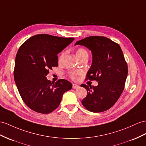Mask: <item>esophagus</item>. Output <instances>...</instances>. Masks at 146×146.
<instances>
[{"mask_svg":"<svg viewBox=\"0 0 146 146\" xmlns=\"http://www.w3.org/2000/svg\"><path fill=\"white\" fill-rule=\"evenodd\" d=\"M79 87H80V86H78V84H73V89H78Z\"/></svg>","mask_w":146,"mask_h":146,"instance_id":"1","label":"esophagus"}]
</instances>
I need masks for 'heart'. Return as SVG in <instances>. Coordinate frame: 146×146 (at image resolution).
<instances>
[{"label": "heart", "mask_w": 146, "mask_h": 146, "mask_svg": "<svg viewBox=\"0 0 146 146\" xmlns=\"http://www.w3.org/2000/svg\"><path fill=\"white\" fill-rule=\"evenodd\" d=\"M65 55V52H63L60 55V57L58 58V62L61 63L62 62V60L64 57V56ZM76 55L77 56V57L78 59H81L83 57H89V54L88 51L84 49L83 48H79L78 49H77L76 52ZM81 72H72L69 73V76L70 77L72 78L73 80H76V77L78 74H80Z\"/></svg>", "instance_id": "heart-1"}]
</instances>
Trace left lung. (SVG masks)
<instances>
[{
    "instance_id": "obj_1",
    "label": "left lung",
    "mask_w": 146,
    "mask_h": 146,
    "mask_svg": "<svg viewBox=\"0 0 146 146\" xmlns=\"http://www.w3.org/2000/svg\"><path fill=\"white\" fill-rule=\"evenodd\" d=\"M92 52V62L86 79L98 81L97 86L83 84L87 96L81 101L88 110L98 113L113 106L124 89L128 65L119 45L104 36H89L78 40Z\"/></svg>"
}]
</instances>
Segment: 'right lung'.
I'll use <instances>...</instances> for the list:
<instances>
[{
    "label": "right lung",
    "mask_w": 146,
    "mask_h": 146,
    "mask_svg": "<svg viewBox=\"0 0 146 146\" xmlns=\"http://www.w3.org/2000/svg\"><path fill=\"white\" fill-rule=\"evenodd\" d=\"M73 37L41 34L21 45L16 55L14 79L20 94L29 109L49 113L59 106L63 94L72 88L66 80H47L52 67L58 66L57 54L73 42Z\"/></svg>",
    "instance_id": "right-lung-1"
}]
</instances>
